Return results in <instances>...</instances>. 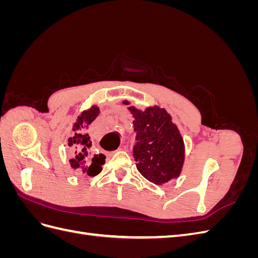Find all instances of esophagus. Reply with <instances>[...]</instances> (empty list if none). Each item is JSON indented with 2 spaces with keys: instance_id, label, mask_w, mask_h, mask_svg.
<instances>
[{
  "instance_id": "1",
  "label": "esophagus",
  "mask_w": 258,
  "mask_h": 258,
  "mask_svg": "<svg viewBox=\"0 0 258 258\" xmlns=\"http://www.w3.org/2000/svg\"><path fill=\"white\" fill-rule=\"evenodd\" d=\"M121 150H126V146H123V145L120 146V147L118 148V151H121Z\"/></svg>"
}]
</instances>
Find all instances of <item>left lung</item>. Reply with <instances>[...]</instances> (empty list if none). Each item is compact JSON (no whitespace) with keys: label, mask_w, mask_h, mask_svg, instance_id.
Returning <instances> with one entry per match:
<instances>
[{"label":"left lung","mask_w":258,"mask_h":258,"mask_svg":"<svg viewBox=\"0 0 258 258\" xmlns=\"http://www.w3.org/2000/svg\"><path fill=\"white\" fill-rule=\"evenodd\" d=\"M129 110L135 117L137 142L132 151L139 172L156 185L177 177L184 162V142L170 115L159 107Z\"/></svg>","instance_id":"obj_1"}]
</instances>
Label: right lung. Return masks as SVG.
I'll return each instance as SVG.
<instances>
[{
    "mask_svg": "<svg viewBox=\"0 0 258 258\" xmlns=\"http://www.w3.org/2000/svg\"><path fill=\"white\" fill-rule=\"evenodd\" d=\"M99 108L92 106L79 116L74 123V137L69 139V146L72 147L73 157L70 159L71 167L76 171H84L89 176H96L101 171L105 162L103 154L92 153V145L88 134L89 124L97 118Z\"/></svg>",
    "mask_w": 258,
    "mask_h": 258,
    "instance_id": "add662e5",
    "label": "right lung"
}]
</instances>
